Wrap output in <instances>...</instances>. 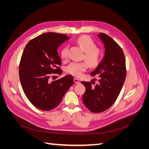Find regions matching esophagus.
<instances>
[{
    "instance_id": "obj_1",
    "label": "esophagus",
    "mask_w": 149,
    "mask_h": 149,
    "mask_svg": "<svg viewBox=\"0 0 149 149\" xmlns=\"http://www.w3.org/2000/svg\"><path fill=\"white\" fill-rule=\"evenodd\" d=\"M74 81L76 84H79L80 83V80L77 78H74Z\"/></svg>"
}]
</instances>
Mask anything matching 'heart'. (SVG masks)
<instances>
[{
	"label": "heart",
	"instance_id": "obj_1",
	"mask_svg": "<svg viewBox=\"0 0 149 149\" xmlns=\"http://www.w3.org/2000/svg\"><path fill=\"white\" fill-rule=\"evenodd\" d=\"M77 43L85 52L84 59L90 66L96 67L100 63L102 56V52L100 49L96 48V44L91 38L87 35L81 36L78 38ZM61 55L62 58L67 59L68 57V48L66 47L63 48ZM87 68L86 63L73 62L67 66L66 71L76 77H79Z\"/></svg>",
	"mask_w": 149,
	"mask_h": 149
}]
</instances>
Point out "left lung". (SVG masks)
<instances>
[{
    "instance_id": "8db88e82",
    "label": "left lung",
    "mask_w": 149,
    "mask_h": 149,
    "mask_svg": "<svg viewBox=\"0 0 149 149\" xmlns=\"http://www.w3.org/2000/svg\"><path fill=\"white\" fill-rule=\"evenodd\" d=\"M97 37L104 47V56L91 74L100 76L99 83L93 86L92 82H81L86 88L83 95V103L93 112H103L113 104L126 76L125 60L123 49L107 35L100 33Z\"/></svg>"
}]
</instances>
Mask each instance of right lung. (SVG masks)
<instances>
[{"label": "right lung", "instance_id": "add662e5", "mask_svg": "<svg viewBox=\"0 0 149 149\" xmlns=\"http://www.w3.org/2000/svg\"><path fill=\"white\" fill-rule=\"evenodd\" d=\"M70 38L65 34L48 32L31 40L21 58L19 76L22 88L30 102L38 109L49 111L58 106L74 83L72 75L50 82L52 73L61 74V61L57 52Z\"/></svg>", "mask_w": 149, "mask_h": 149}]
</instances>
